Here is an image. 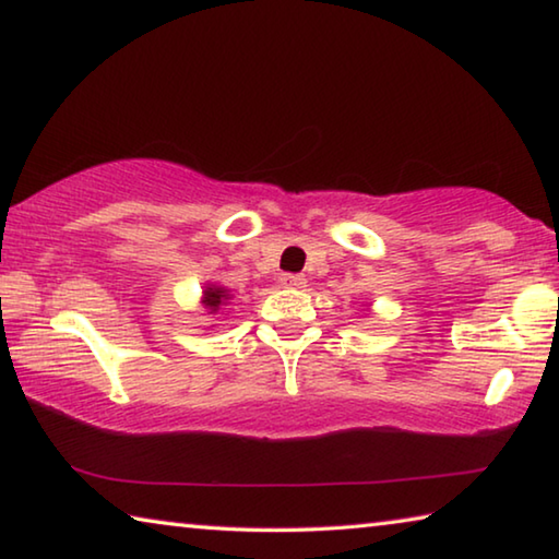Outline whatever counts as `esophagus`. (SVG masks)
<instances>
[{"instance_id":"34e87169","label":"esophagus","mask_w":559,"mask_h":559,"mask_svg":"<svg viewBox=\"0 0 559 559\" xmlns=\"http://www.w3.org/2000/svg\"><path fill=\"white\" fill-rule=\"evenodd\" d=\"M281 286H286V288H302V286H306V276H300V273H283V276H281Z\"/></svg>"}]
</instances>
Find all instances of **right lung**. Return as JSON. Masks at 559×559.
Here are the masks:
<instances>
[{
	"label": "right lung",
	"mask_w": 559,
	"mask_h": 559,
	"mask_svg": "<svg viewBox=\"0 0 559 559\" xmlns=\"http://www.w3.org/2000/svg\"><path fill=\"white\" fill-rule=\"evenodd\" d=\"M229 300V290L222 286H206L202 296V306L210 310V313H219V308Z\"/></svg>",
	"instance_id": "add662e5"
}]
</instances>
